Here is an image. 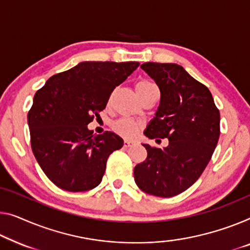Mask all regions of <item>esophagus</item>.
Segmentation results:
<instances>
[{
  "instance_id": "obj_1",
  "label": "esophagus",
  "mask_w": 250,
  "mask_h": 250,
  "mask_svg": "<svg viewBox=\"0 0 250 250\" xmlns=\"http://www.w3.org/2000/svg\"><path fill=\"white\" fill-rule=\"evenodd\" d=\"M132 145H133L132 141H129V140H125V143H124V146H125V148H129V147H131Z\"/></svg>"
}]
</instances>
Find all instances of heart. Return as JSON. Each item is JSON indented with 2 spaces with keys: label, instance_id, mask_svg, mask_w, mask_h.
Returning a JSON list of instances; mask_svg holds the SVG:
<instances>
[{
  "label": "heart",
  "instance_id": "obj_1",
  "mask_svg": "<svg viewBox=\"0 0 250 250\" xmlns=\"http://www.w3.org/2000/svg\"><path fill=\"white\" fill-rule=\"evenodd\" d=\"M135 91L139 99L143 100L151 93L157 92V86L149 80H139L135 84ZM112 129L117 135L121 136L125 139H132L143 129V125L141 122L132 120V119L122 118L113 122Z\"/></svg>",
  "mask_w": 250,
  "mask_h": 250
}]
</instances>
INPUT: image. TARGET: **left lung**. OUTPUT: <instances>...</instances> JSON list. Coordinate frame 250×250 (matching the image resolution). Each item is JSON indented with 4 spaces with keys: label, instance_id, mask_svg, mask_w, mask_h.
<instances>
[{
    "label": "left lung",
    "instance_id": "left-lung-1",
    "mask_svg": "<svg viewBox=\"0 0 250 250\" xmlns=\"http://www.w3.org/2000/svg\"><path fill=\"white\" fill-rule=\"evenodd\" d=\"M161 91V104L145 135L168 139L164 149L144 145L148 156L135 167V181L148 194L170 197L199 180L220 137V112L206 85L177 64L141 65Z\"/></svg>",
    "mask_w": 250,
    "mask_h": 250
}]
</instances>
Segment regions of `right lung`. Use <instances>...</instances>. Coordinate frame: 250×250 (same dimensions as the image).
Wrapping results in <instances>:
<instances>
[{
  "instance_id": "1",
  "label": "right lung",
  "mask_w": 250,
  "mask_h": 250,
  "mask_svg": "<svg viewBox=\"0 0 250 250\" xmlns=\"http://www.w3.org/2000/svg\"><path fill=\"white\" fill-rule=\"evenodd\" d=\"M140 64L85 62L51 76L28 113L32 152L47 177L69 192L101 183L106 162L124 140L111 131L93 135L87 125L105 109L111 93Z\"/></svg>"
}]
</instances>
